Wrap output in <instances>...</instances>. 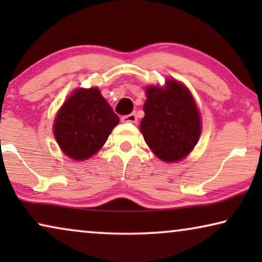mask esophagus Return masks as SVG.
<instances>
[{"instance_id":"esophagus-1","label":"esophagus","mask_w":262,"mask_h":262,"mask_svg":"<svg viewBox=\"0 0 262 262\" xmlns=\"http://www.w3.org/2000/svg\"><path fill=\"white\" fill-rule=\"evenodd\" d=\"M123 123H137V116L135 113H130L127 116H123L120 118Z\"/></svg>"}]
</instances>
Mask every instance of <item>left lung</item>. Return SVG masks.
Instances as JSON below:
<instances>
[{
  "label": "left lung",
  "instance_id": "left-lung-1",
  "mask_svg": "<svg viewBox=\"0 0 262 262\" xmlns=\"http://www.w3.org/2000/svg\"><path fill=\"white\" fill-rule=\"evenodd\" d=\"M143 110L141 131L155 155L166 162L187 156L202 131L198 108L188 89L175 80H167L166 88L148 87Z\"/></svg>",
  "mask_w": 262,
  "mask_h": 262
}]
</instances>
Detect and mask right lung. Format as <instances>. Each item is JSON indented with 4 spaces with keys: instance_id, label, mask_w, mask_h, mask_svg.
I'll use <instances>...</instances> for the list:
<instances>
[{
    "instance_id": "right-lung-1",
    "label": "right lung",
    "mask_w": 262,
    "mask_h": 262,
    "mask_svg": "<svg viewBox=\"0 0 262 262\" xmlns=\"http://www.w3.org/2000/svg\"><path fill=\"white\" fill-rule=\"evenodd\" d=\"M118 123L98 88L77 89L57 113L53 131L63 152L81 161L99 151Z\"/></svg>"
}]
</instances>
